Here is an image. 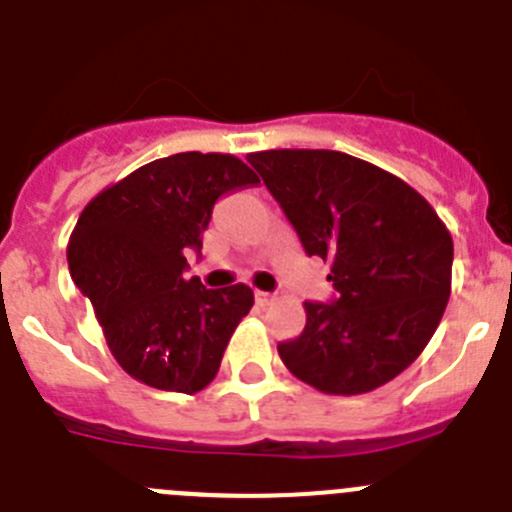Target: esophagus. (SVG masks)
Wrapping results in <instances>:
<instances>
[{
    "label": "esophagus",
    "mask_w": 512,
    "mask_h": 512,
    "mask_svg": "<svg viewBox=\"0 0 512 512\" xmlns=\"http://www.w3.org/2000/svg\"><path fill=\"white\" fill-rule=\"evenodd\" d=\"M255 300H257V305H260V308H265V305H270L272 300H275V295H272V293H265V290H257V293H255Z\"/></svg>",
    "instance_id": "obj_1"
}]
</instances>
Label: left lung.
Returning <instances> with one entry per match:
<instances>
[{
  "instance_id": "8db88e82",
  "label": "left lung",
  "mask_w": 512,
  "mask_h": 512,
  "mask_svg": "<svg viewBox=\"0 0 512 512\" xmlns=\"http://www.w3.org/2000/svg\"><path fill=\"white\" fill-rule=\"evenodd\" d=\"M308 255L331 262V303L278 343L290 374L323 394H366L412 364L450 300L452 237L399 176L326 148L247 156Z\"/></svg>"
}]
</instances>
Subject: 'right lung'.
Here are the masks:
<instances>
[{"label": "right lung", "mask_w": 512, "mask_h": 512, "mask_svg": "<svg viewBox=\"0 0 512 512\" xmlns=\"http://www.w3.org/2000/svg\"><path fill=\"white\" fill-rule=\"evenodd\" d=\"M257 181L237 156L186 151L141 166L83 209L70 275L133 379L197 394L217 376L255 295L242 283L207 290L186 278V252L202 250L217 199Z\"/></svg>", "instance_id": "1"}]
</instances>
